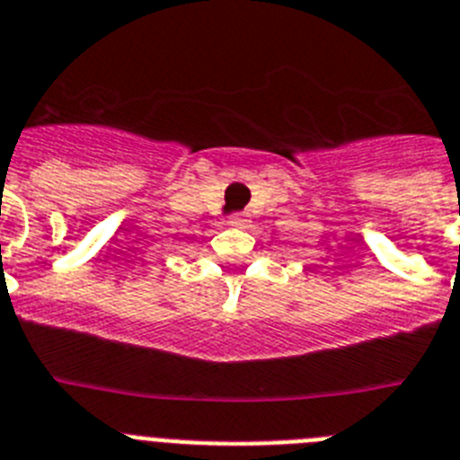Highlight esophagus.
Listing matches in <instances>:
<instances>
[{
	"mask_svg": "<svg viewBox=\"0 0 460 460\" xmlns=\"http://www.w3.org/2000/svg\"><path fill=\"white\" fill-rule=\"evenodd\" d=\"M227 223H230V226H234V227H246V226H249V216H246V214H233Z\"/></svg>",
	"mask_w": 460,
	"mask_h": 460,
	"instance_id": "34e87169",
	"label": "esophagus"
}]
</instances>
